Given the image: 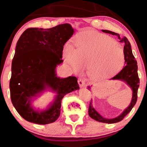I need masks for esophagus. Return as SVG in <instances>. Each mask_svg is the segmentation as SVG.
I'll return each instance as SVG.
<instances>
[{
  "label": "esophagus",
  "mask_w": 147,
  "mask_h": 147,
  "mask_svg": "<svg viewBox=\"0 0 147 147\" xmlns=\"http://www.w3.org/2000/svg\"><path fill=\"white\" fill-rule=\"evenodd\" d=\"M78 83H79V85L80 87H85L87 85V83H86V81L85 79H83V78H80L78 80Z\"/></svg>",
  "instance_id": "1"
}]
</instances>
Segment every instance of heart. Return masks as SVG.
<instances>
[{"instance_id":"obj_1","label":"heart","mask_w":147,"mask_h":147,"mask_svg":"<svg viewBox=\"0 0 147 147\" xmlns=\"http://www.w3.org/2000/svg\"><path fill=\"white\" fill-rule=\"evenodd\" d=\"M66 61L76 72L88 68L93 79L112 76L122 68L125 55L117 42L106 35L93 30L81 33L77 39V50L68 45L64 49Z\"/></svg>"}]
</instances>
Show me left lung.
<instances>
[{
  "label": "left lung",
  "instance_id": "obj_1",
  "mask_svg": "<svg viewBox=\"0 0 147 147\" xmlns=\"http://www.w3.org/2000/svg\"><path fill=\"white\" fill-rule=\"evenodd\" d=\"M102 31L104 33H106V34H109L113 35V36H118V39L120 40V42L122 43L124 45V52L125 55V64L126 65L123 68V69L119 72L118 75H116L115 77L111 78V80H118V81H122L125 82L131 88V89L132 90V97L130 105L127 107V108H126L123 111V112L121 113L120 116H117L114 118L108 119L103 118V116H101L94 109L93 104H92V99L91 102H90L88 112H89V116L91 118H93V120L97 121V122L107 123V124H113V123L119 122L121 120H122L123 118L132 110V107L136 104V101H137L138 89L139 87L140 81L138 75L137 62L135 60L134 56L133 55L130 43L129 42V41L126 38V37L120 38V35L118 34L112 32V31L109 30L102 29ZM88 89H91V87L90 86H88Z\"/></svg>",
  "mask_w": 147,
  "mask_h": 147
}]
</instances>
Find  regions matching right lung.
<instances>
[{
	"mask_svg": "<svg viewBox=\"0 0 147 147\" xmlns=\"http://www.w3.org/2000/svg\"><path fill=\"white\" fill-rule=\"evenodd\" d=\"M73 34L71 25L64 23L50 29L29 28L19 38L12 61L10 93L13 106L28 122H55L64 95L79 89L75 77L60 78L56 71L63 62V46ZM46 90L56 93L54 101L46 110H36L32 102Z\"/></svg>",
	"mask_w": 147,
	"mask_h": 147,
	"instance_id": "add662e5",
	"label": "right lung"
}]
</instances>
